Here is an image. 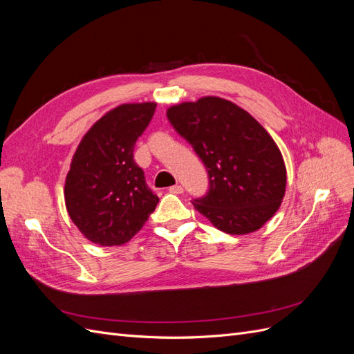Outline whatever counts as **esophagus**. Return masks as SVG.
Returning a JSON list of instances; mask_svg holds the SVG:
<instances>
[{
	"instance_id": "obj_1",
	"label": "esophagus",
	"mask_w": 354,
	"mask_h": 354,
	"mask_svg": "<svg viewBox=\"0 0 354 354\" xmlns=\"http://www.w3.org/2000/svg\"><path fill=\"white\" fill-rule=\"evenodd\" d=\"M168 190L171 192V194H174V195H181V194H183L185 189L181 187L180 185H176V186H171Z\"/></svg>"
}]
</instances>
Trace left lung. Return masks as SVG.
Wrapping results in <instances>:
<instances>
[{"mask_svg":"<svg viewBox=\"0 0 354 354\" xmlns=\"http://www.w3.org/2000/svg\"><path fill=\"white\" fill-rule=\"evenodd\" d=\"M167 116L208 171L209 190L194 201L195 209L229 234L263 227L286 189L282 153L264 127L238 104L214 95L171 106Z\"/></svg>","mask_w":354,"mask_h":354,"instance_id":"obj_1","label":"left lung"}]
</instances>
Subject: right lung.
Returning <instances> with one entry per match:
<instances>
[{"mask_svg":"<svg viewBox=\"0 0 354 354\" xmlns=\"http://www.w3.org/2000/svg\"><path fill=\"white\" fill-rule=\"evenodd\" d=\"M156 103H124L85 133L65 181V203L75 226L93 243L124 245L143 227L159 198L134 160V145Z\"/></svg>","mask_w":354,"mask_h":354,"instance_id":"obj_1","label":"right lung"}]
</instances>
